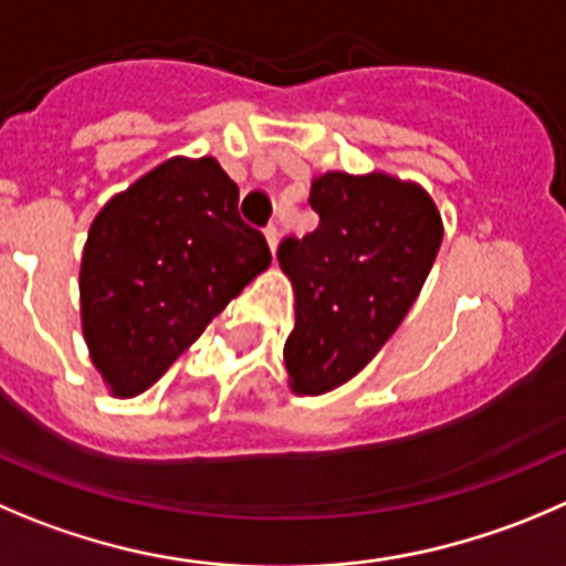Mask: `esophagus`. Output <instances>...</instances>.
I'll list each match as a JSON object with an SVG mask.
<instances>
[{"mask_svg":"<svg viewBox=\"0 0 566 566\" xmlns=\"http://www.w3.org/2000/svg\"><path fill=\"white\" fill-rule=\"evenodd\" d=\"M263 235H266V244H269V250L274 252V247H277V228H274V224H269V228L263 230Z\"/></svg>","mask_w":566,"mask_h":566,"instance_id":"1","label":"esophagus"}]
</instances>
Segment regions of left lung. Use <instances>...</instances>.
Segmentation results:
<instances>
[{
  "label": "left lung",
  "mask_w": 566,
  "mask_h": 566,
  "mask_svg": "<svg viewBox=\"0 0 566 566\" xmlns=\"http://www.w3.org/2000/svg\"><path fill=\"white\" fill-rule=\"evenodd\" d=\"M314 233L286 235L280 269L294 286L289 384L325 395L367 367L406 319L441 247V217L417 182L327 171L311 182Z\"/></svg>",
  "instance_id": "obj_1"
}]
</instances>
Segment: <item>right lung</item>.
Listing matches in <instances>:
<instances>
[{
    "label": "right lung",
    "mask_w": 566,
    "mask_h": 566,
    "mask_svg": "<svg viewBox=\"0 0 566 566\" xmlns=\"http://www.w3.org/2000/svg\"><path fill=\"white\" fill-rule=\"evenodd\" d=\"M269 263L213 158H171L116 193L80 263L83 336L113 395L149 389Z\"/></svg>",
    "instance_id": "1"
}]
</instances>
